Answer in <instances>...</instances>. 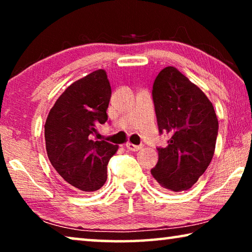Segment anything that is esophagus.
Segmentation results:
<instances>
[{
	"instance_id": "34e87169",
	"label": "esophagus",
	"mask_w": 252,
	"mask_h": 252,
	"mask_svg": "<svg viewBox=\"0 0 252 252\" xmlns=\"http://www.w3.org/2000/svg\"><path fill=\"white\" fill-rule=\"evenodd\" d=\"M126 147L127 150H130V151H139V150H141V149H142V146H135V144H132L130 142H127L126 144Z\"/></svg>"
}]
</instances>
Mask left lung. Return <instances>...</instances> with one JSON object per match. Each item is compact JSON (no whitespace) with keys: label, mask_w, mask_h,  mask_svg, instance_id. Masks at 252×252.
Instances as JSON below:
<instances>
[{"label":"left lung","mask_w":252,"mask_h":252,"mask_svg":"<svg viewBox=\"0 0 252 252\" xmlns=\"http://www.w3.org/2000/svg\"><path fill=\"white\" fill-rule=\"evenodd\" d=\"M159 133L170 139L158 147L159 160L151 170L165 189H190L210 164L215 153L218 119L206 94L173 66L160 71L152 88Z\"/></svg>","instance_id":"left-lung-1"}]
</instances>
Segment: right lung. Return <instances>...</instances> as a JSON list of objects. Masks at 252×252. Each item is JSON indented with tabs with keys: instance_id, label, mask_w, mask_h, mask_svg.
<instances>
[{
	"instance_id": "right-lung-1",
	"label": "right lung",
	"mask_w": 252,
	"mask_h": 252,
	"mask_svg": "<svg viewBox=\"0 0 252 252\" xmlns=\"http://www.w3.org/2000/svg\"><path fill=\"white\" fill-rule=\"evenodd\" d=\"M111 87L104 70L75 81L51 109L44 125L45 148L53 168L66 183L84 192L99 190L119 146L93 140L96 126L108 121Z\"/></svg>"
}]
</instances>
